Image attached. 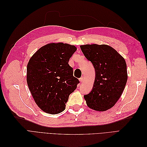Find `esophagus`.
I'll return each instance as SVG.
<instances>
[{
	"label": "esophagus",
	"instance_id": "esophagus-1",
	"mask_svg": "<svg viewBox=\"0 0 147 147\" xmlns=\"http://www.w3.org/2000/svg\"><path fill=\"white\" fill-rule=\"evenodd\" d=\"M79 80H80V82L81 83H83V81H84V78L83 77H81L79 79Z\"/></svg>",
	"mask_w": 147,
	"mask_h": 147
}]
</instances>
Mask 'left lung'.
<instances>
[{
    "instance_id": "8db88e82",
    "label": "left lung",
    "mask_w": 147,
    "mask_h": 147,
    "mask_svg": "<svg viewBox=\"0 0 147 147\" xmlns=\"http://www.w3.org/2000/svg\"><path fill=\"white\" fill-rule=\"evenodd\" d=\"M86 58L94 66L96 77L91 91L84 96L87 105L96 111L110 109L121 97L127 80L126 61L107 45L80 46Z\"/></svg>"
}]
</instances>
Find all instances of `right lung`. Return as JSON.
<instances>
[{
	"instance_id": "add662e5",
	"label": "right lung",
	"mask_w": 147,
	"mask_h": 147,
	"mask_svg": "<svg viewBox=\"0 0 147 147\" xmlns=\"http://www.w3.org/2000/svg\"><path fill=\"white\" fill-rule=\"evenodd\" d=\"M77 48L63 43L41 47L30 57L27 66V83L38 107L50 114L65 110L69 96L79 80L73 75L69 61Z\"/></svg>"
}]
</instances>
